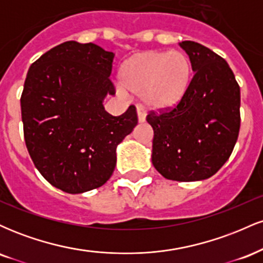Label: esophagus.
I'll list each match as a JSON object with an SVG mask.
<instances>
[{
	"instance_id": "34e87169",
	"label": "esophagus",
	"mask_w": 263,
	"mask_h": 263,
	"mask_svg": "<svg viewBox=\"0 0 263 263\" xmlns=\"http://www.w3.org/2000/svg\"><path fill=\"white\" fill-rule=\"evenodd\" d=\"M137 121L138 123H143L146 121V114L143 112V110L141 107L137 108Z\"/></svg>"
}]
</instances>
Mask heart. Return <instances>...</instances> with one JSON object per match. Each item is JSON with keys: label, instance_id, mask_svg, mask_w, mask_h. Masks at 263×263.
Masks as SVG:
<instances>
[{"label": "heart", "instance_id": "heart-1", "mask_svg": "<svg viewBox=\"0 0 263 263\" xmlns=\"http://www.w3.org/2000/svg\"><path fill=\"white\" fill-rule=\"evenodd\" d=\"M193 66L180 50H146L123 62L119 71L122 87L141 96L143 106L152 112L177 107L192 83Z\"/></svg>", "mask_w": 263, "mask_h": 263}]
</instances>
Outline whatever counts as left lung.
Segmentation results:
<instances>
[{
  "label": "left lung",
  "mask_w": 263,
  "mask_h": 263,
  "mask_svg": "<svg viewBox=\"0 0 263 263\" xmlns=\"http://www.w3.org/2000/svg\"><path fill=\"white\" fill-rule=\"evenodd\" d=\"M192 62V83L173 110L151 114L152 163L177 182L210 178L230 157L240 131V86L225 59L193 41L179 43Z\"/></svg>",
  "instance_id": "left-lung-1"
}]
</instances>
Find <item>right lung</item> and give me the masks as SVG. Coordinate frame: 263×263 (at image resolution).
Returning a JSON list of instances; mask_svg holds the SVG:
<instances>
[{
	"mask_svg": "<svg viewBox=\"0 0 263 263\" xmlns=\"http://www.w3.org/2000/svg\"><path fill=\"white\" fill-rule=\"evenodd\" d=\"M115 54L93 43L64 42L29 68L21 96L27 149L35 168L69 194L99 188L112 176L116 149L137 125L135 106L112 116Z\"/></svg>",
	"mask_w": 263,
	"mask_h": 263,
	"instance_id": "right-lung-1",
	"label": "right lung"
}]
</instances>
